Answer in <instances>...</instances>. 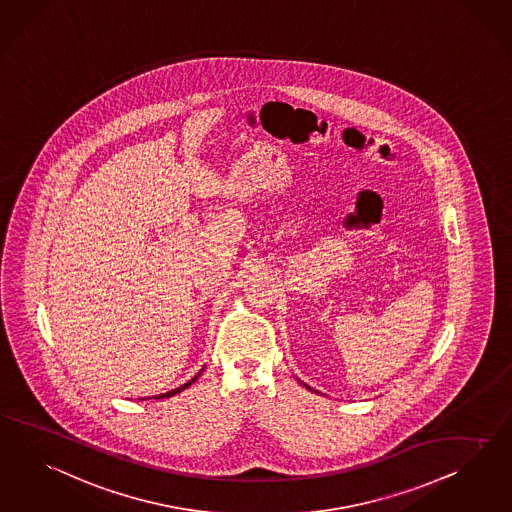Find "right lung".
Wrapping results in <instances>:
<instances>
[{"mask_svg": "<svg viewBox=\"0 0 512 512\" xmlns=\"http://www.w3.org/2000/svg\"><path fill=\"white\" fill-rule=\"evenodd\" d=\"M199 374H201V373H197V376H195L194 380H190V382H188V384H184V386L177 387V389H173V391H167V393H164V395H156V397H154V399H166V397H173V395H177V393H180V391H182V389H186V387L192 386V384H194L195 380H197V378H199Z\"/></svg>", "mask_w": 512, "mask_h": 512, "instance_id": "1", "label": "right lung"}]
</instances>
